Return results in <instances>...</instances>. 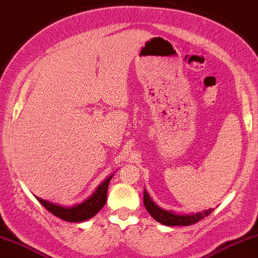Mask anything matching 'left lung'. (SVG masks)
Returning <instances> with one entry per match:
<instances>
[{
  "instance_id": "8db88e82",
  "label": "left lung",
  "mask_w": 258,
  "mask_h": 258,
  "mask_svg": "<svg viewBox=\"0 0 258 258\" xmlns=\"http://www.w3.org/2000/svg\"><path fill=\"white\" fill-rule=\"evenodd\" d=\"M144 204L147 211L153 216L155 220H157L158 223L163 225H166V226H188V225L200 222L204 217L209 216L212 210H204L202 212H196V214L191 215H175L173 212L163 210L159 207H157L156 204L151 201V199L149 198L147 191H144Z\"/></svg>"
}]
</instances>
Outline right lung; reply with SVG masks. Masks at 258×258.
<instances>
[{
	"label": "right lung",
	"instance_id": "right-lung-1",
	"mask_svg": "<svg viewBox=\"0 0 258 258\" xmlns=\"http://www.w3.org/2000/svg\"><path fill=\"white\" fill-rule=\"evenodd\" d=\"M110 179H111V177L105 179L104 182L99 186L95 193H94L87 201L77 204V206L71 208L57 206V204L48 202L46 200L38 198V196H35V198L49 212H51V214L55 215L56 217L63 219L65 222H83V220L92 218L93 216H95L97 212L104 207L105 202H107V191Z\"/></svg>",
	"mask_w": 258,
	"mask_h": 258
}]
</instances>
